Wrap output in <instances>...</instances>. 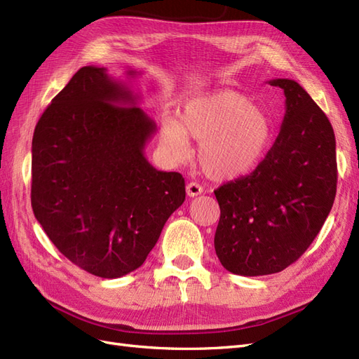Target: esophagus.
<instances>
[{
  "mask_svg": "<svg viewBox=\"0 0 359 359\" xmlns=\"http://www.w3.org/2000/svg\"><path fill=\"white\" fill-rule=\"evenodd\" d=\"M186 190H187V196H189V198L199 196V194L203 193L202 186H201V184H198V182H189Z\"/></svg>",
  "mask_w": 359,
  "mask_h": 359,
  "instance_id": "34e87169",
  "label": "esophagus"
}]
</instances>
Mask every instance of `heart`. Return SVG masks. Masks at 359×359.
Instances as JSON below:
<instances>
[{"mask_svg":"<svg viewBox=\"0 0 359 359\" xmlns=\"http://www.w3.org/2000/svg\"><path fill=\"white\" fill-rule=\"evenodd\" d=\"M189 137L199 142L198 158L206 175L235 180L262 161L273 139V124L262 107L244 94L219 91L184 104L180 119L161 123L160 145L173 160L190 154Z\"/></svg>","mask_w":359,"mask_h":359,"instance_id":"heart-1","label":"heart"}]
</instances>
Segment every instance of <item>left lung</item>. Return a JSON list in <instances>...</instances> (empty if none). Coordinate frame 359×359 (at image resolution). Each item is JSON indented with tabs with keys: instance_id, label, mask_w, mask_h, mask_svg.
<instances>
[{
	"instance_id": "1",
	"label": "left lung",
	"mask_w": 359,
	"mask_h": 359,
	"mask_svg": "<svg viewBox=\"0 0 359 359\" xmlns=\"http://www.w3.org/2000/svg\"><path fill=\"white\" fill-rule=\"evenodd\" d=\"M286 97L274 145L247 177L214 191L220 222L215 253L229 273H280L310 247L337 190L335 136L330 119L292 79H273Z\"/></svg>"
}]
</instances>
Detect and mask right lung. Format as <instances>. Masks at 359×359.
<instances>
[{"instance_id": "1", "label": "right lung", "mask_w": 359, "mask_h": 359, "mask_svg": "<svg viewBox=\"0 0 359 359\" xmlns=\"http://www.w3.org/2000/svg\"><path fill=\"white\" fill-rule=\"evenodd\" d=\"M136 99L104 67H82L32 136L36 219L70 262L102 278L142 265L186 199L181 173L157 170L145 158L156 123Z\"/></svg>"}]
</instances>
